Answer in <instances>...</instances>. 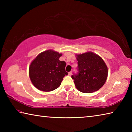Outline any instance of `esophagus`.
Instances as JSON below:
<instances>
[{
  "label": "esophagus",
  "instance_id": "obj_1",
  "mask_svg": "<svg viewBox=\"0 0 132 132\" xmlns=\"http://www.w3.org/2000/svg\"><path fill=\"white\" fill-rule=\"evenodd\" d=\"M71 75H72V71H70V72H69V76H71Z\"/></svg>",
  "mask_w": 132,
  "mask_h": 132
}]
</instances>
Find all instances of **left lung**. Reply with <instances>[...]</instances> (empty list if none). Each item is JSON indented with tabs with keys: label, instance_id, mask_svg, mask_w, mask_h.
Masks as SVG:
<instances>
[{
	"label": "left lung",
	"instance_id": "left-lung-1",
	"mask_svg": "<svg viewBox=\"0 0 132 132\" xmlns=\"http://www.w3.org/2000/svg\"><path fill=\"white\" fill-rule=\"evenodd\" d=\"M76 58L79 72L71 76V78L77 90L84 93H91L101 88L108 73L103 59L92 52L76 55Z\"/></svg>",
	"mask_w": 132,
	"mask_h": 132
}]
</instances>
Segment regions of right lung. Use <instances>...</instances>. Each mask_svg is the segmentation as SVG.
I'll use <instances>...</instances> for the list:
<instances>
[{
    "label": "right lung",
    "instance_id": "right-lung-1",
    "mask_svg": "<svg viewBox=\"0 0 132 132\" xmlns=\"http://www.w3.org/2000/svg\"><path fill=\"white\" fill-rule=\"evenodd\" d=\"M62 53L53 50L42 52L33 60L29 67V76L33 85L39 90L51 91L61 86L64 76V61H59Z\"/></svg>",
    "mask_w": 132,
    "mask_h": 132
}]
</instances>
